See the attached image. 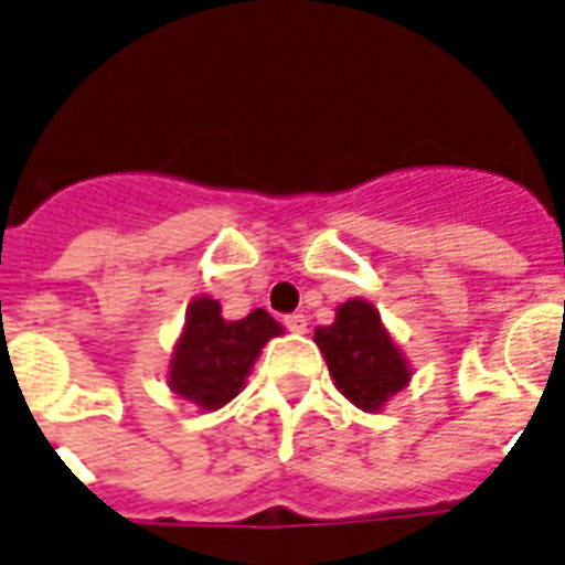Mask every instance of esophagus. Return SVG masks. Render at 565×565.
Masks as SVG:
<instances>
[{
    "mask_svg": "<svg viewBox=\"0 0 565 565\" xmlns=\"http://www.w3.org/2000/svg\"><path fill=\"white\" fill-rule=\"evenodd\" d=\"M284 324H287V330H292V333H305V330H307V316L305 313L284 316Z\"/></svg>",
    "mask_w": 565,
    "mask_h": 565,
    "instance_id": "esophagus-1",
    "label": "esophagus"
}]
</instances>
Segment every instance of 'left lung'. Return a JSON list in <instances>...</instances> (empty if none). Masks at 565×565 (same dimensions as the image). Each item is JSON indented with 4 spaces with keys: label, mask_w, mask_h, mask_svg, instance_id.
Returning <instances> with one entry per match:
<instances>
[{
    "label": "left lung",
    "mask_w": 565,
    "mask_h": 565,
    "mask_svg": "<svg viewBox=\"0 0 565 565\" xmlns=\"http://www.w3.org/2000/svg\"><path fill=\"white\" fill-rule=\"evenodd\" d=\"M337 388L360 409L374 412L409 383V365L386 333L369 301L351 298L337 310V322L316 328Z\"/></svg>",
    "instance_id": "left-lung-1"
}]
</instances>
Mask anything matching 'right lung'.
<instances>
[{"label":"right lung","instance_id":"right-lung-1","mask_svg":"<svg viewBox=\"0 0 565 565\" xmlns=\"http://www.w3.org/2000/svg\"><path fill=\"white\" fill-rule=\"evenodd\" d=\"M281 330L267 310H252L241 322H226L220 316V301L196 298L188 307L168 386L200 409H220L237 397L260 348Z\"/></svg>","mask_w":565,"mask_h":565}]
</instances>
